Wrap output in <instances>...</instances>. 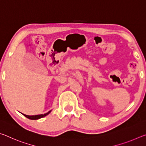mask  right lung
<instances>
[{
	"instance_id": "right-lung-1",
	"label": "right lung",
	"mask_w": 146,
	"mask_h": 146,
	"mask_svg": "<svg viewBox=\"0 0 146 146\" xmlns=\"http://www.w3.org/2000/svg\"><path fill=\"white\" fill-rule=\"evenodd\" d=\"M50 112H51V111H48L47 113H45V114L37 115H31V116L26 115H24V114H23V115L25 116L26 117L29 118V119H31V120H37V119H39V118H42V117H45V116L48 115Z\"/></svg>"
}]
</instances>
